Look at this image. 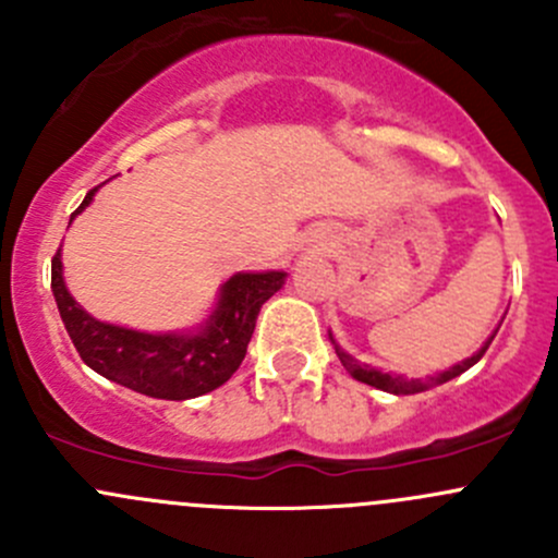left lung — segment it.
Listing matches in <instances>:
<instances>
[{"instance_id": "1", "label": "left lung", "mask_w": 558, "mask_h": 558, "mask_svg": "<svg viewBox=\"0 0 558 558\" xmlns=\"http://www.w3.org/2000/svg\"><path fill=\"white\" fill-rule=\"evenodd\" d=\"M494 335H497V331H494ZM494 335L488 337L486 345H483L477 353H472L470 359H464V362L456 364V367L446 369V373H440V375H432V378H426V380H421V378H402V375L380 373V369H373V367H364V364H359L356 359H351L345 351H340V348H337V345H335V351H337V356H340L342 367H345L348 373L353 375V378L362 380V384L375 386V388H380V391H388V393H418V391H426V388H435V386H440V384H448V380L459 378V375L466 373V369H470L472 364L481 362L483 353H486L488 345H492ZM331 342H335V340H331Z\"/></svg>"}]
</instances>
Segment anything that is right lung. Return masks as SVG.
Returning a JSON list of instances; mask_svg holds the SVG:
<instances>
[{
	"mask_svg": "<svg viewBox=\"0 0 558 558\" xmlns=\"http://www.w3.org/2000/svg\"><path fill=\"white\" fill-rule=\"evenodd\" d=\"M97 185L72 218L88 207ZM70 218V221H72ZM286 272H243L223 283L221 300L199 335H145L92 318L70 296L61 253L50 262V289L72 345L102 378L154 399H194L223 386L243 364L264 302L283 286Z\"/></svg>",
	"mask_w": 558,
	"mask_h": 558,
	"instance_id": "add662e5",
	"label": "right lung"
}]
</instances>
